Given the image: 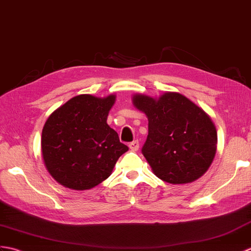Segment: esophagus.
<instances>
[{
  "mask_svg": "<svg viewBox=\"0 0 251 251\" xmlns=\"http://www.w3.org/2000/svg\"><path fill=\"white\" fill-rule=\"evenodd\" d=\"M129 147L132 151H136V150H138V148H140V144H138L137 141H134L129 144Z\"/></svg>",
  "mask_w": 251,
  "mask_h": 251,
  "instance_id": "obj_1",
  "label": "esophagus"
}]
</instances>
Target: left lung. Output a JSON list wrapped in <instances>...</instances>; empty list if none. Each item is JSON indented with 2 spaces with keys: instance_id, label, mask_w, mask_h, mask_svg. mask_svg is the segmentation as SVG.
<instances>
[{
  "instance_id": "8db88e82",
  "label": "left lung",
  "mask_w": 251,
  "mask_h": 251,
  "mask_svg": "<svg viewBox=\"0 0 251 251\" xmlns=\"http://www.w3.org/2000/svg\"><path fill=\"white\" fill-rule=\"evenodd\" d=\"M132 102L148 118L142 152L153 174L173 185L203 176L217 150V130L209 115L178 92L159 98L136 93Z\"/></svg>"
}]
</instances>
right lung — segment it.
<instances>
[{
	"label": "right lung",
	"instance_id": "right-lung-1",
	"mask_svg": "<svg viewBox=\"0 0 251 251\" xmlns=\"http://www.w3.org/2000/svg\"><path fill=\"white\" fill-rule=\"evenodd\" d=\"M115 94H80L48 117L42 132L44 163L53 179L72 190H89L108 178L129 150L107 125Z\"/></svg>",
	"mask_w": 251,
	"mask_h": 251
}]
</instances>
